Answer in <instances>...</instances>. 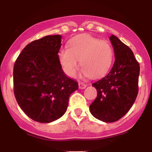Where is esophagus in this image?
Listing matches in <instances>:
<instances>
[{
  "label": "esophagus",
  "instance_id": "1",
  "mask_svg": "<svg viewBox=\"0 0 152 152\" xmlns=\"http://www.w3.org/2000/svg\"><path fill=\"white\" fill-rule=\"evenodd\" d=\"M87 87V85L85 83H83V82H79V89H85V87Z\"/></svg>",
  "mask_w": 152,
  "mask_h": 152
}]
</instances>
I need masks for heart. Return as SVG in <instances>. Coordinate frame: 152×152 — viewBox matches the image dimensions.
<instances>
[{
  "instance_id": "heart-1",
  "label": "heart",
  "mask_w": 152,
  "mask_h": 152,
  "mask_svg": "<svg viewBox=\"0 0 152 152\" xmlns=\"http://www.w3.org/2000/svg\"><path fill=\"white\" fill-rule=\"evenodd\" d=\"M69 48L59 51L61 65L67 76H76L80 65L85 75L94 78L107 73L113 61V49L107 41L101 40L89 34H82L69 41Z\"/></svg>"
}]
</instances>
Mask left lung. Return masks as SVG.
<instances>
[{"label": "left lung", "mask_w": 152, "mask_h": 152, "mask_svg": "<svg viewBox=\"0 0 152 152\" xmlns=\"http://www.w3.org/2000/svg\"><path fill=\"white\" fill-rule=\"evenodd\" d=\"M114 48V65L102 79L93 83L97 97L90 106L96 118L107 123L118 121L129 112L138 93L140 65L132 50L118 37H110Z\"/></svg>", "instance_id": "8db88e82"}]
</instances>
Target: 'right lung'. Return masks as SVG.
Returning <instances> with one entry per match:
<instances>
[{
  "mask_svg": "<svg viewBox=\"0 0 152 152\" xmlns=\"http://www.w3.org/2000/svg\"><path fill=\"white\" fill-rule=\"evenodd\" d=\"M62 36L48 35L28 44L15 61L14 93L18 105L30 118L50 123L66 112L69 97L79 88L67 77L58 53Z\"/></svg>",
  "mask_w": 152,
  "mask_h": 152,
  "instance_id": "1",
  "label": "right lung"
}]
</instances>
